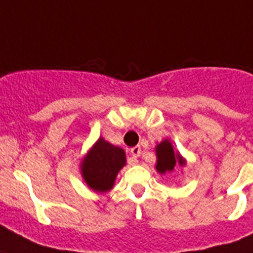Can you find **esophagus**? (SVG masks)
I'll use <instances>...</instances> for the list:
<instances>
[{
    "mask_svg": "<svg viewBox=\"0 0 253 253\" xmlns=\"http://www.w3.org/2000/svg\"><path fill=\"white\" fill-rule=\"evenodd\" d=\"M131 156H132V163L133 165H136L137 163V158L140 157V154H141V149H140V146H133V148H131L130 150Z\"/></svg>",
    "mask_w": 253,
    "mask_h": 253,
    "instance_id": "1",
    "label": "esophagus"
}]
</instances>
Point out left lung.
Masks as SVG:
<instances>
[{
	"label": "left lung",
	"instance_id": "left-lung-1",
	"mask_svg": "<svg viewBox=\"0 0 253 253\" xmlns=\"http://www.w3.org/2000/svg\"><path fill=\"white\" fill-rule=\"evenodd\" d=\"M156 157V169L161 175L172 172L177 166L184 167L186 165V159L179 152L173 150V145L169 139H165L157 144Z\"/></svg>",
	"mask_w": 253,
	"mask_h": 253
}]
</instances>
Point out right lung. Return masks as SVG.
<instances>
[{"instance_id":"add662e5","label":"right lung","mask_w":253,"mask_h":253,"mask_svg":"<svg viewBox=\"0 0 253 253\" xmlns=\"http://www.w3.org/2000/svg\"><path fill=\"white\" fill-rule=\"evenodd\" d=\"M125 166V150L99 137L81 161V176L91 190L103 194L113 189L117 175Z\"/></svg>"}]
</instances>
